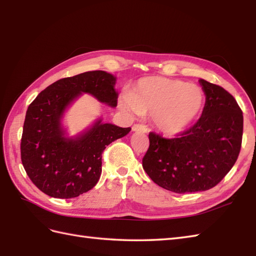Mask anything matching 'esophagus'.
<instances>
[{"label": "esophagus", "mask_w": 256, "mask_h": 256, "mask_svg": "<svg viewBox=\"0 0 256 256\" xmlns=\"http://www.w3.org/2000/svg\"><path fill=\"white\" fill-rule=\"evenodd\" d=\"M132 130L134 132H142V133H146L148 132V126L144 124H134L132 126Z\"/></svg>", "instance_id": "esophagus-1"}]
</instances>
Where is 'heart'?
<instances>
[{
  "mask_svg": "<svg viewBox=\"0 0 256 256\" xmlns=\"http://www.w3.org/2000/svg\"><path fill=\"white\" fill-rule=\"evenodd\" d=\"M206 96L197 84L164 77H146L135 84L120 106L125 112L153 116L160 132L175 135L186 131L202 112Z\"/></svg>",
  "mask_w": 256,
  "mask_h": 256,
  "instance_id": "1",
  "label": "heart"
}]
</instances>
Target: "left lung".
Returning <instances> with one entry per match:
<instances>
[{
    "label": "left lung",
    "mask_w": 256,
    "mask_h": 256,
    "mask_svg": "<svg viewBox=\"0 0 256 256\" xmlns=\"http://www.w3.org/2000/svg\"><path fill=\"white\" fill-rule=\"evenodd\" d=\"M206 94L202 114L174 138L150 132L143 157L146 174L172 192H204L216 186L236 164L243 135V113L229 92L199 80Z\"/></svg>",
    "instance_id": "8db88e82"
}]
</instances>
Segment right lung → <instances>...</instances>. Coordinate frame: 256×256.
I'll return each mask as SVG.
<instances>
[{"label": "right lung", "instance_id": "right-lung-1", "mask_svg": "<svg viewBox=\"0 0 256 256\" xmlns=\"http://www.w3.org/2000/svg\"><path fill=\"white\" fill-rule=\"evenodd\" d=\"M116 77L102 70L62 78L42 90L26 111L20 140V158L35 186L54 198H74L99 180L106 146L125 136L131 128L98 120L76 138H64L62 118L82 92L112 108L118 104Z\"/></svg>", "mask_w": 256, "mask_h": 256}]
</instances>
